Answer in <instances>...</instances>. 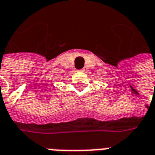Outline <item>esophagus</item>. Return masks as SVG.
<instances>
[{
    "label": "esophagus",
    "instance_id": "esophagus-1",
    "mask_svg": "<svg viewBox=\"0 0 155 155\" xmlns=\"http://www.w3.org/2000/svg\"><path fill=\"white\" fill-rule=\"evenodd\" d=\"M82 71V70H81V71Z\"/></svg>",
    "mask_w": 155,
    "mask_h": 155
}]
</instances>
